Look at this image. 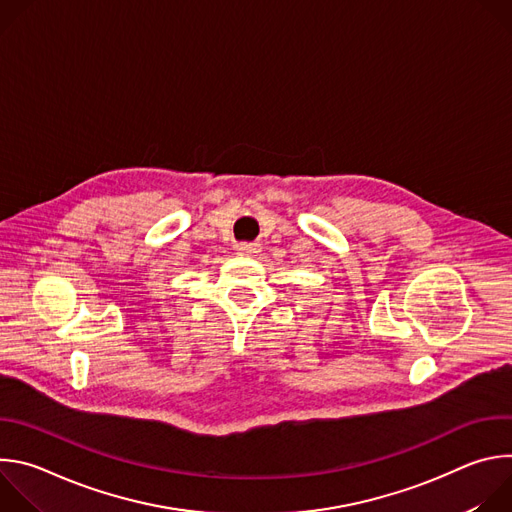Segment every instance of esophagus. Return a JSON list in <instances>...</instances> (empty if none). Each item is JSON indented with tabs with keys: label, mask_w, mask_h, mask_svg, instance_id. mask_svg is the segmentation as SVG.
Listing matches in <instances>:
<instances>
[{
	"label": "esophagus",
	"mask_w": 512,
	"mask_h": 512,
	"mask_svg": "<svg viewBox=\"0 0 512 512\" xmlns=\"http://www.w3.org/2000/svg\"><path fill=\"white\" fill-rule=\"evenodd\" d=\"M235 251H237L239 255H253V253H257V251H259V245H253V243H241V245H237V247H235Z\"/></svg>",
	"instance_id": "34e87169"
}]
</instances>
